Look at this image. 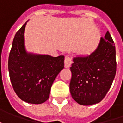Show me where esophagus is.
Instances as JSON below:
<instances>
[{
  "instance_id": "1",
  "label": "esophagus",
  "mask_w": 123,
  "mask_h": 123,
  "mask_svg": "<svg viewBox=\"0 0 123 123\" xmlns=\"http://www.w3.org/2000/svg\"><path fill=\"white\" fill-rule=\"evenodd\" d=\"M71 63H72V61H71L70 57H69L68 55H66L65 57V59H64V66H65V68H70Z\"/></svg>"
}]
</instances>
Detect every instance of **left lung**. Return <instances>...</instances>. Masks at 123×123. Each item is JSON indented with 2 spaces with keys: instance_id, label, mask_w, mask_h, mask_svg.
Returning <instances> with one entry per match:
<instances>
[{
  "instance_id": "1",
  "label": "left lung",
  "mask_w": 123,
  "mask_h": 123,
  "mask_svg": "<svg viewBox=\"0 0 123 123\" xmlns=\"http://www.w3.org/2000/svg\"><path fill=\"white\" fill-rule=\"evenodd\" d=\"M70 92L82 105L101 102L111 87L116 72V48L110 33L101 38L90 55L74 57Z\"/></svg>"
}]
</instances>
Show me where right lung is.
I'll use <instances>...</instances> for the list:
<instances>
[{"label":"right lung","instance_id":"obj_1","mask_svg":"<svg viewBox=\"0 0 123 123\" xmlns=\"http://www.w3.org/2000/svg\"><path fill=\"white\" fill-rule=\"evenodd\" d=\"M28 22V21H27ZM26 22L13 38L8 60L13 88L23 101L41 104L49 98L55 78L64 68V56L28 53L25 46Z\"/></svg>","mask_w":123,"mask_h":123}]
</instances>
